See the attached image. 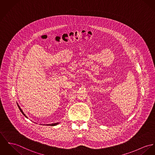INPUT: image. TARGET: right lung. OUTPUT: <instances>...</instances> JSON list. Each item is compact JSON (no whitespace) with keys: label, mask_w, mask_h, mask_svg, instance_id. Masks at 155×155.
<instances>
[{"label":"right lung","mask_w":155,"mask_h":155,"mask_svg":"<svg viewBox=\"0 0 155 155\" xmlns=\"http://www.w3.org/2000/svg\"><path fill=\"white\" fill-rule=\"evenodd\" d=\"M18 107H19V110H20V111L22 112V113L24 114V116H25L26 118H27V117L26 116V115L24 114V112H23V111L22 110V109L21 108V107H20V106L18 104ZM58 124H59V123H52V124H47V125H48V126H56V125H57Z\"/></svg>","instance_id":"obj_1"}]
</instances>
